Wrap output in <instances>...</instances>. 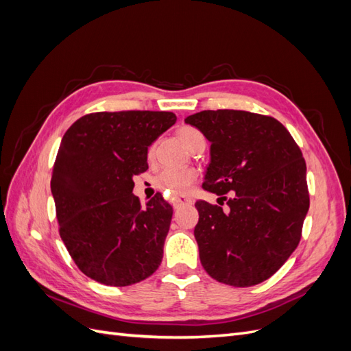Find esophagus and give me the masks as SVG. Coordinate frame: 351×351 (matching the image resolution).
Listing matches in <instances>:
<instances>
[{"label": "esophagus", "mask_w": 351, "mask_h": 351, "mask_svg": "<svg viewBox=\"0 0 351 351\" xmlns=\"http://www.w3.org/2000/svg\"><path fill=\"white\" fill-rule=\"evenodd\" d=\"M184 205H192V199H187V197H184V196H178V197L174 200V208H176V209L182 208V206H184Z\"/></svg>", "instance_id": "obj_1"}]
</instances>
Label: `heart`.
<instances>
[{
  "instance_id": "obj_1",
  "label": "heart",
  "mask_w": 351,
  "mask_h": 351,
  "mask_svg": "<svg viewBox=\"0 0 351 351\" xmlns=\"http://www.w3.org/2000/svg\"><path fill=\"white\" fill-rule=\"evenodd\" d=\"M180 141H182L190 151L200 143L205 142L202 133L195 127L184 125L177 132ZM152 149H149V156ZM197 180V171L193 168H165L155 177V186L164 190L165 193L173 195H184L187 193Z\"/></svg>"
}]
</instances>
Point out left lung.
Listing matches in <instances>:
<instances>
[{
    "label": "left lung",
    "mask_w": 351,
    "mask_h": 351,
    "mask_svg": "<svg viewBox=\"0 0 351 351\" xmlns=\"http://www.w3.org/2000/svg\"><path fill=\"white\" fill-rule=\"evenodd\" d=\"M184 121L210 142L202 187L228 205L222 207L219 199V205L195 204L202 267L214 280L234 287L268 280L295 250L309 210L300 147L268 115L208 110Z\"/></svg>",
    "instance_id": "1"
}]
</instances>
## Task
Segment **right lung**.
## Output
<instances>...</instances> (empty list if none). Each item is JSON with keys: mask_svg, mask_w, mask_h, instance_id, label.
I'll return each mask as SVG.
<instances>
[{"mask_svg": "<svg viewBox=\"0 0 351 351\" xmlns=\"http://www.w3.org/2000/svg\"><path fill=\"white\" fill-rule=\"evenodd\" d=\"M177 120L167 111L83 115L62 136L51 192L60 236L89 278L125 287L158 269L173 208L156 193L145 205L133 177L147 169V146Z\"/></svg>", "mask_w": 351, "mask_h": 351, "instance_id": "add662e5", "label": "right lung"}]
</instances>
